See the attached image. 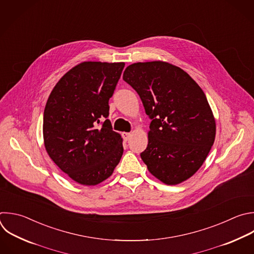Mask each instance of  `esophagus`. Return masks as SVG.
<instances>
[{
    "label": "esophagus",
    "mask_w": 254,
    "mask_h": 254,
    "mask_svg": "<svg viewBox=\"0 0 254 254\" xmlns=\"http://www.w3.org/2000/svg\"><path fill=\"white\" fill-rule=\"evenodd\" d=\"M130 136H131V133H130V132H124V133H123V137H124V139H125L126 141H127V140L130 138Z\"/></svg>",
    "instance_id": "34e87169"
}]
</instances>
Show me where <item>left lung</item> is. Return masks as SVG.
<instances>
[{"mask_svg": "<svg viewBox=\"0 0 254 254\" xmlns=\"http://www.w3.org/2000/svg\"><path fill=\"white\" fill-rule=\"evenodd\" d=\"M123 78L151 120L148 143L140 153L149 173L172 186L192 177L215 138V121L203 91L184 69L160 61L132 64Z\"/></svg>", "mask_w": 254, "mask_h": 254, "instance_id": "1", "label": "left lung"}]
</instances>
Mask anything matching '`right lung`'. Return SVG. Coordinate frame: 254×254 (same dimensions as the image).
<instances>
[{"label": "right lung", "instance_id": "right-lung-1", "mask_svg": "<svg viewBox=\"0 0 254 254\" xmlns=\"http://www.w3.org/2000/svg\"><path fill=\"white\" fill-rule=\"evenodd\" d=\"M125 63L83 62L53 89L44 112V142L53 161L72 181L96 186L112 176L123 152L113 130L109 101Z\"/></svg>", "mask_w": 254, "mask_h": 254}]
</instances>
